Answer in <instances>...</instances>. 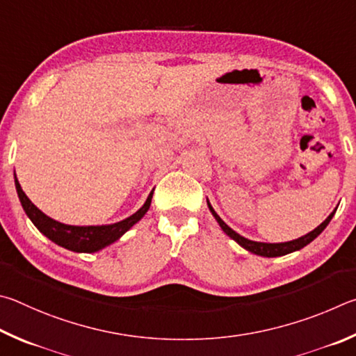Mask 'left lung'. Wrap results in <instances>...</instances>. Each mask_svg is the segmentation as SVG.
Here are the masks:
<instances>
[{
	"mask_svg": "<svg viewBox=\"0 0 356 356\" xmlns=\"http://www.w3.org/2000/svg\"><path fill=\"white\" fill-rule=\"evenodd\" d=\"M208 207H209V211L213 213V216L216 217V220L219 222L220 228L225 232L229 238L234 239L236 242L241 247H244L245 250L252 252L254 254H259V257H266V258H275V257H283V254H288V253H292L296 250H300V248H303L305 245H308L309 242H313L317 236H319L323 229L327 228V225L330 223V220L333 219V216L336 213V209L333 211L332 214H330L325 220H323L319 227L314 228L313 232L302 236V238H298L296 241H289V242H282V244H266V242H254V241H250V239H245L244 236H241L234 232V229L229 228L225 222H223L219 216H217L216 211L213 209V207H211L209 202H208Z\"/></svg>",
	"mask_w": 356,
	"mask_h": 356,
	"instance_id": "left-lung-1",
	"label": "left lung"
}]
</instances>
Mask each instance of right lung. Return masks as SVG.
<instances>
[{
	"mask_svg": "<svg viewBox=\"0 0 356 356\" xmlns=\"http://www.w3.org/2000/svg\"><path fill=\"white\" fill-rule=\"evenodd\" d=\"M15 188L18 198L24 209V213L34 223L37 229L42 234H45L49 241H53L54 244L67 248V250L78 252V253H93L102 250V248L108 247L112 242H115L118 238L128 232V229L139 222L152 204V197L149 194L147 202L143 203V207L137 211L136 214L129 216L128 219L122 222L112 223V225H102V227H74V225H65L58 220H53L51 217H48L42 213V211L35 207V204L29 200L24 194L20 183L15 177Z\"/></svg>",
	"mask_w": 356,
	"mask_h": 356,
	"instance_id": "obj_1",
	"label": "right lung"
}]
</instances>
